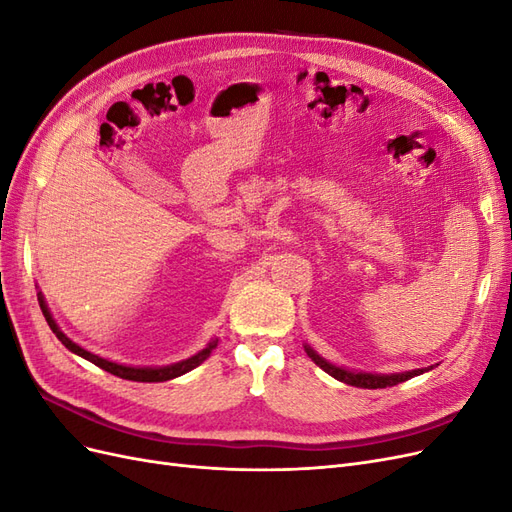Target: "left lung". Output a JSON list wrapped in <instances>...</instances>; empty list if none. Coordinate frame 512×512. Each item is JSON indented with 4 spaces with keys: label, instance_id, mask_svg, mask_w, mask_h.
Segmentation results:
<instances>
[{
    "label": "left lung",
    "instance_id": "8db88e82",
    "mask_svg": "<svg viewBox=\"0 0 512 512\" xmlns=\"http://www.w3.org/2000/svg\"><path fill=\"white\" fill-rule=\"evenodd\" d=\"M305 352L309 359H312L320 369L327 371L329 376H333L335 380L344 382V384H350V386H359V389H386V386H395L399 382H406L418 374H423V371H429L431 367L427 369H412V371H404V374H365V371H348V369H342V367H335L331 365L329 361H324L322 356H318L312 348L305 346Z\"/></svg>",
    "mask_w": 512,
    "mask_h": 512
}]
</instances>
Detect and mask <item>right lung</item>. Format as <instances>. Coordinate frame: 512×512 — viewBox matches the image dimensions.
Returning <instances> with one entry per match:
<instances>
[{"instance_id":"1","label":"right lung","mask_w":512,"mask_h":512,"mask_svg":"<svg viewBox=\"0 0 512 512\" xmlns=\"http://www.w3.org/2000/svg\"><path fill=\"white\" fill-rule=\"evenodd\" d=\"M38 303H40V309H42V314H44L46 322H49L51 331L57 335V339H59L61 344H64L70 352L83 356V359H87L89 363H94V365H98L100 369L108 371V374L119 376V378H123V380H134V382H166V380L179 378V376L188 374V371H192L194 367H198L200 363H203V361L207 359V356L211 354V350H213L215 346H218V339H213V342H209L207 348H203L198 354L190 356V359L173 363V365H166V367H130V365H119V363L102 359V356H98V354L87 352V350L81 348L79 344H74L66 333H61V329L57 327V322L53 320V316H51V312H49V307H46L44 297H42L40 292H38Z\"/></svg>"}]
</instances>
